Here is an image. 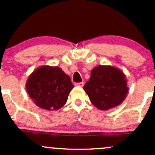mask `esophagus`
Here are the masks:
<instances>
[{"mask_svg": "<svg viewBox=\"0 0 155 155\" xmlns=\"http://www.w3.org/2000/svg\"><path fill=\"white\" fill-rule=\"evenodd\" d=\"M84 84V83L83 81H81V82H79V83H76L75 84L76 86H78V87H83Z\"/></svg>", "mask_w": 155, "mask_h": 155, "instance_id": "obj_1", "label": "esophagus"}]
</instances>
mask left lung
Listing matches in <instances>:
<instances>
[{
  "instance_id": "obj_1",
  "label": "left lung",
  "mask_w": 155,
  "mask_h": 155,
  "mask_svg": "<svg viewBox=\"0 0 155 155\" xmlns=\"http://www.w3.org/2000/svg\"><path fill=\"white\" fill-rule=\"evenodd\" d=\"M83 89L92 104L102 111L120 105L128 94L125 74L111 65H100L94 68Z\"/></svg>"
}]
</instances>
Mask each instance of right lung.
I'll return each instance as SVG.
<instances>
[{
  "label": "right lung",
  "mask_w": 155,
  "mask_h": 155,
  "mask_svg": "<svg viewBox=\"0 0 155 155\" xmlns=\"http://www.w3.org/2000/svg\"><path fill=\"white\" fill-rule=\"evenodd\" d=\"M25 87L33 102L48 111L63 107L74 87L70 76L60 68L49 65L35 69L28 77Z\"/></svg>",
  "instance_id": "right-lung-1"
}]
</instances>
